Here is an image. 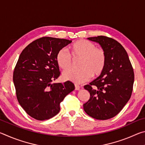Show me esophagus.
<instances>
[{
    "label": "esophagus",
    "mask_w": 145,
    "mask_h": 145,
    "mask_svg": "<svg viewBox=\"0 0 145 145\" xmlns=\"http://www.w3.org/2000/svg\"><path fill=\"white\" fill-rule=\"evenodd\" d=\"M80 86H78L77 84H75V90H79L80 89Z\"/></svg>",
    "instance_id": "obj_1"
}]
</instances>
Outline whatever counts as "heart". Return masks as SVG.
I'll return each instance as SVG.
<instances>
[{
  "label": "heart",
  "instance_id": "1",
  "mask_svg": "<svg viewBox=\"0 0 145 145\" xmlns=\"http://www.w3.org/2000/svg\"><path fill=\"white\" fill-rule=\"evenodd\" d=\"M70 54L65 48L58 51L56 58L59 67L63 70H68L72 66V58H80L78 67L80 69L64 72V79L80 84L89 80L91 75L98 77L104 70L106 54L104 49L96 47L95 43L86 40H79L70 45Z\"/></svg>",
  "mask_w": 145,
  "mask_h": 145
}]
</instances>
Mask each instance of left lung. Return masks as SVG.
Instances as JSON below:
<instances>
[{
	"mask_svg": "<svg viewBox=\"0 0 145 145\" xmlns=\"http://www.w3.org/2000/svg\"><path fill=\"white\" fill-rule=\"evenodd\" d=\"M99 43L106 54L105 69L99 77L84 86L90 94L84 110L97 120L110 119L121 111L131 97L133 68L126 50L116 40L104 36L88 38Z\"/></svg>",
	"mask_w": 145,
	"mask_h": 145,
	"instance_id": "left-lung-1",
	"label": "left lung"
}]
</instances>
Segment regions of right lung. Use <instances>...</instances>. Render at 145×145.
Returning <instances> with one entry per match:
<instances>
[{"mask_svg": "<svg viewBox=\"0 0 145 145\" xmlns=\"http://www.w3.org/2000/svg\"><path fill=\"white\" fill-rule=\"evenodd\" d=\"M72 40L42 37L33 41L19 56L13 72L17 100L27 113L43 121L56 116L60 103L75 89L72 82H52L61 72L56 54Z\"/></svg>", "mask_w": 145, "mask_h": 145, "instance_id": "right-lung-1", "label": "right lung"}]
</instances>
